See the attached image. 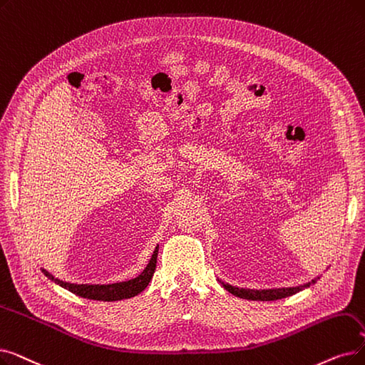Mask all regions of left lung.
Masks as SVG:
<instances>
[{
    "mask_svg": "<svg viewBox=\"0 0 365 365\" xmlns=\"http://www.w3.org/2000/svg\"><path fill=\"white\" fill-rule=\"evenodd\" d=\"M319 277H314L312 282H307L304 284H299V287H289V288H273V289H245V288H237L232 287V284L220 282L222 287H224L228 292H231L232 295L239 297V298H245V299H253V301H274V299H280V298H287L291 297L299 291H303L309 287H312L313 283H316Z\"/></svg>",
    "mask_w": 365,
    "mask_h": 365,
    "instance_id": "8db88e82",
    "label": "left lung"
}]
</instances>
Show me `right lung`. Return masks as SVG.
<instances>
[{"label": "right lung", "mask_w": 365, "mask_h": 365, "mask_svg": "<svg viewBox=\"0 0 365 365\" xmlns=\"http://www.w3.org/2000/svg\"><path fill=\"white\" fill-rule=\"evenodd\" d=\"M158 247L155 249L153 255L149 261V264L146 265V268L141 272L137 277L130 279L126 282H118V283H108V284H77V283H70V282H64L59 280L55 276H52L49 272H46L44 268H41L43 274L51 279L52 282H55L59 287L66 288L67 291L83 297L88 299H97V301H119V299H125V298H131L138 295L141 291H145L146 287L149 284V282L153 277L155 268H156V258H158Z\"/></svg>", "instance_id": "add662e5"}]
</instances>
